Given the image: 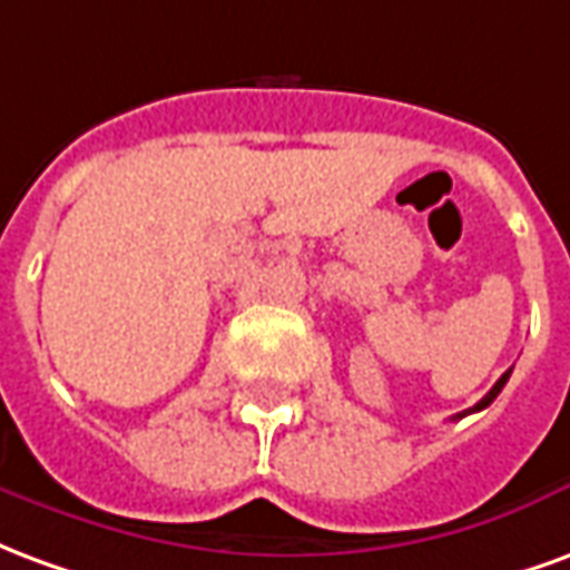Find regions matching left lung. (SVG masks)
Segmentation results:
<instances>
[{
    "label": "left lung",
    "mask_w": 570,
    "mask_h": 570,
    "mask_svg": "<svg viewBox=\"0 0 570 570\" xmlns=\"http://www.w3.org/2000/svg\"><path fill=\"white\" fill-rule=\"evenodd\" d=\"M510 372H513V370H507V372H503L501 379H498V384H494V387H491L489 394L482 396V400H479V403H476V406H473V409H466V412H479V409L491 406V403H494V396H498V394H501V391H503V384H507V379H510ZM458 419H464V412H461V415H458Z\"/></svg>",
    "instance_id": "8db88e82"
}]
</instances>
